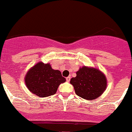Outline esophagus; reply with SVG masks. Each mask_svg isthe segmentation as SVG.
Segmentation results:
<instances>
[{"label":"esophagus","instance_id":"esophagus-1","mask_svg":"<svg viewBox=\"0 0 132 132\" xmlns=\"http://www.w3.org/2000/svg\"><path fill=\"white\" fill-rule=\"evenodd\" d=\"M70 80H71V77H66V80H67V82H69Z\"/></svg>","mask_w":132,"mask_h":132}]
</instances>
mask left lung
I'll return each instance as SVG.
<instances>
[{
    "mask_svg": "<svg viewBox=\"0 0 132 132\" xmlns=\"http://www.w3.org/2000/svg\"><path fill=\"white\" fill-rule=\"evenodd\" d=\"M71 79L77 95L86 100H94L106 88L107 80L102 72L96 68L83 66Z\"/></svg>",
    "mask_w": 132,
    "mask_h": 132,
    "instance_id": "obj_1",
    "label": "left lung"
}]
</instances>
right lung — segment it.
I'll return each instance as SVG.
<instances>
[{"label":"right lung","mask_w":132,"mask_h":132,"mask_svg":"<svg viewBox=\"0 0 132 132\" xmlns=\"http://www.w3.org/2000/svg\"><path fill=\"white\" fill-rule=\"evenodd\" d=\"M24 80L31 93L42 98L55 94L59 85L66 79L59 70L53 69L50 63L39 62L27 72Z\"/></svg>","instance_id":"obj_1"}]
</instances>
